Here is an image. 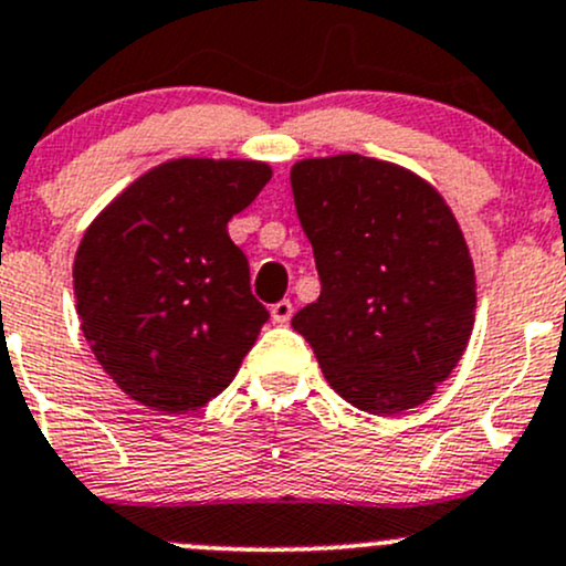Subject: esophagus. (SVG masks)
<instances>
[{
    "instance_id": "34e87169",
    "label": "esophagus",
    "mask_w": 566,
    "mask_h": 566,
    "mask_svg": "<svg viewBox=\"0 0 566 566\" xmlns=\"http://www.w3.org/2000/svg\"><path fill=\"white\" fill-rule=\"evenodd\" d=\"M290 317H293V304H290V301H279V304L271 306L273 323L284 325V323H290Z\"/></svg>"
}]
</instances>
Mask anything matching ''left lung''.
Segmentation results:
<instances>
[{"instance_id":"1","label":"left lung","mask_w":566,"mask_h":566,"mask_svg":"<svg viewBox=\"0 0 566 566\" xmlns=\"http://www.w3.org/2000/svg\"><path fill=\"white\" fill-rule=\"evenodd\" d=\"M290 182L323 284L293 328L358 410L419 408L458 367L476 312L452 208L410 169L358 153L304 158Z\"/></svg>"}]
</instances>
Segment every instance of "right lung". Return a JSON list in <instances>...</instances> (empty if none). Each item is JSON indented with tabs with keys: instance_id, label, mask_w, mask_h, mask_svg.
<instances>
[{
	"instance_id": "1",
	"label": "right lung",
	"mask_w": 566,
	"mask_h": 566,
	"mask_svg": "<svg viewBox=\"0 0 566 566\" xmlns=\"http://www.w3.org/2000/svg\"><path fill=\"white\" fill-rule=\"evenodd\" d=\"M271 167L172 158L136 177L78 243L73 293L84 339L130 399L186 413L219 397L268 310L227 221L254 202Z\"/></svg>"
}]
</instances>
